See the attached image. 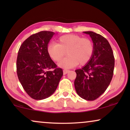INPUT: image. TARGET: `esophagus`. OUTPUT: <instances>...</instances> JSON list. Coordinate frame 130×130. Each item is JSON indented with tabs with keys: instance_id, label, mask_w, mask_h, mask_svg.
I'll return each instance as SVG.
<instances>
[{
	"instance_id": "34e87169",
	"label": "esophagus",
	"mask_w": 130,
	"mask_h": 130,
	"mask_svg": "<svg viewBox=\"0 0 130 130\" xmlns=\"http://www.w3.org/2000/svg\"><path fill=\"white\" fill-rule=\"evenodd\" d=\"M69 71H70V70H66V69H64V70H63V74H66L67 73H68L69 72Z\"/></svg>"
}]
</instances>
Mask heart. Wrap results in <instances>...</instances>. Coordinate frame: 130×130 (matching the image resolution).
I'll return each mask as SVG.
<instances>
[{"mask_svg": "<svg viewBox=\"0 0 130 130\" xmlns=\"http://www.w3.org/2000/svg\"><path fill=\"white\" fill-rule=\"evenodd\" d=\"M58 44L51 42L48 44L47 52L53 61H60L67 54L68 57L58 63L62 68L74 67L80 63L85 65L93 56L94 46L89 39L77 35H64L58 38Z\"/></svg>", "mask_w": 130, "mask_h": 130, "instance_id": "1", "label": "heart"}]
</instances>
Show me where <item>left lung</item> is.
<instances>
[{"mask_svg":"<svg viewBox=\"0 0 130 130\" xmlns=\"http://www.w3.org/2000/svg\"><path fill=\"white\" fill-rule=\"evenodd\" d=\"M91 37L94 46L92 57L81 69L75 70L76 91L79 96L94 101L105 92L112 78L115 59L112 48L105 38L92 31L83 32Z\"/></svg>","mask_w":130,"mask_h":130,"instance_id":"1","label":"left lung"}]
</instances>
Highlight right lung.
Here are the masks:
<instances>
[{
	"mask_svg": "<svg viewBox=\"0 0 130 130\" xmlns=\"http://www.w3.org/2000/svg\"><path fill=\"white\" fill-rule=\"evenodd\" d=\"M54 32L41 31L25 40L19 48L17 60L19 80L28 95L41 100L56 91L63 74L47 52V47ZM53 69V71H48Z\"/></svg>",
	"mask_w": 130,
	"mask_h": 130,
	"instance_id": "obj_1",
	"label": "right lung"
}]
</instances>
